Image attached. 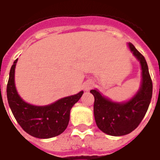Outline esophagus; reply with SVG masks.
<instances>
[{
	"label": "esophagus",
	"instance_id": "1",
	"mask_svg": "<svg viewBox=\"0 0 160 160\" xmlns=\"http://www.w3.org/2000/svg\"><path fill=\"white\" fill-rule=\"evenodd\" d=\"M93 84L92 82H86V83L84 84V89L86 91H88L90 90L91 88H92Z\"/></svg>",
	"mask_w": 160,
	"mask_h": 160
}]
</instances>
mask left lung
I'll list each match as a JSON object with an SVG mask.
<instances>
[{
    "label": "left lung",
    "instance_id": "1",
    "mask_svg": "<svg viewBox=\"0 0 160 160\" xmlns=\"http://www.w3.org/2000/svg\"><path fill=\"white\" fill-rule=\"evenodd\" d=\"M133 54L140 61L142 82L140 90L126 102H112L97 89L91 90L94 96V117L97 126L102 132L113 136H121L132 132L138 127L146 114L152 98L153 84L145 57L129 43Z\"/></svg>",
    "mask_w": 160,
    "mask_h": 160
}]
</instances>
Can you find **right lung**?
Instances as JSON below:
<instances>
[{
    "instance_id": "add662e5",
    "label": "right lung",
    "mask_w": 160,
    "mask_h": 160,
    "mask_svg": "<svg viewBox=\"0 0 160 160\" xmlns=\"http://www.w3.org/2000/svg\"><path fill=\"white\" fill-rule=\"evenodd\" d=\"M17 59L11 66L6 88L9 106L15 120L29 135L48 139L62 134L69 122L70 111L80 99L83 92L66 97L44 107L30 105L22 100L15 86V68Z\"/></svg>"
}]
</instances>
